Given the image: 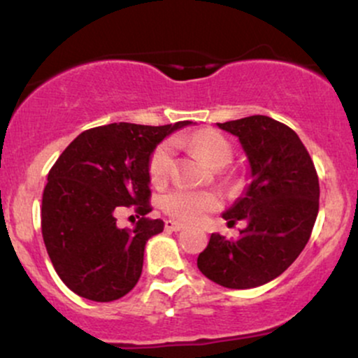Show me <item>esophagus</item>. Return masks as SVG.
I'll use <instances>...</instances> for the list:
<instances>
[{
    "instance_id": "obj_1",
    "label": "esophagus",
    "mask_w": 358,
    "mask_h": 358,
    "mask_svg": "<svg viewBox=\"0 0 358 358\" xmlns=\"http://www.w3.org/2000/svg\"><path fill=\"white\" fill-rule=\"evenodd\" d=\"M165 229L170 232H180L185 229V224H182V222H178V220H166Z\"/></svg>"
}]
</instances>
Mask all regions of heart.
I'll return each mask as SVG.
<instances>
[{
    "instance_id": "1",
    "label": "heart",
    "mask_w": 358,
    "mask_h": 358,
    "mask_svg": "<svg viewBox=\"0 0 358 358\" xmlns=\"http://www.w3.org/2000/svg\"><path fill=\"white\" fill-rule=\"evenodd\" d=\"M190 145L199 151L200 155L210 163L212 166L225 163L227 165L231 162L232 148L229 141L222 136L220 133L213 129H203L200 133L193 134L192 138L187 139ZM173 155H175V143L165 141L162 143L153 151L150 158V171L151 182L159 185L168 178L171 165H173ZM219 207V199L210 192H193L178 188L162 199V208L168 215L175 217V219L185 222H199L202 220L208 212L215 210Z\"/></svg>"
}]
</instances>
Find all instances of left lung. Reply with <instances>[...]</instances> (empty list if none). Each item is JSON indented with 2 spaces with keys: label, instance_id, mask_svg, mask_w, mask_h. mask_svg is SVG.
Wrapping results in <instances>:
<instances>
[{
  "label": "left lung",
  "instance_id": "left-lung-1",
  "mask_svg": "<svg viewBox=\"0 0 358 358\" xmlns=\"http://www.w3.org/2000/svg\"><path fill=\"white\" fill-rule=\"evenodd\" d=\"M239 138L250 183L229 210V225L244 220L239 239L212 234L196 266L231 289L266 285L296 261L318 215L320 185L305 145L291 127L268 116L217 122Z\"/></svg>",
  "mask_w": 358,
  "mask_h": 358
}]
</instances>
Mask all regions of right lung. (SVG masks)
Returning a JSON list of instances; mask_svg holds the SVG:
<instances>
[{
    "instance_id": "1",
    "label": "right lung",
    "mask_w": 358,
    "mask_h": 358,
    "mask_svg": "<svg viewBox=\"0 0 358 358\" xmlns=\"http://www.w3.org/2000/svg\"><path fill=\"white\" fill-rule=\"evenodd\" d=\"M192 124L113 122L84 131L48 171L42 199V236L48 256L69 289L108 303L136 286L148 239L163 232V220L146 219L150 158L168 134ZM135 205L133 231L119 229L115 213Z\"/></svg>"
}]
</instances>
